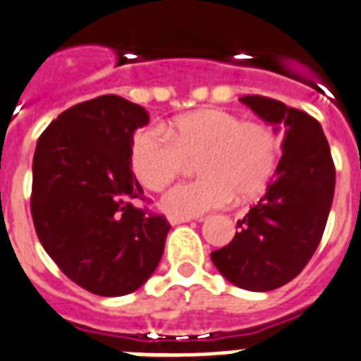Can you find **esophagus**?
Listing matches in <instances>:
<instances>
[{
	"label": "esophagus",
	"instance_id": "obj_1",
	"mask_svg": "<svg viewBox=\"0 0 361 361\" xmlns=\"http://www.w3.org/2000/svg\"><path fill=\"white\" fill-rule=\"evenodd\" d=\"M192 219H199V221H201L202 217H178V216L168 217V221L171 223V225H180V223H188V221H192Z\"/></svg>",
	"mask_w": 361,
	"mask_h": 361
}]
</instances>
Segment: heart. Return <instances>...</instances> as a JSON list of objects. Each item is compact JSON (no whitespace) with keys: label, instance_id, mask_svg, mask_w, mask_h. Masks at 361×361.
<instances>
[{"label":"heart","instance_id":"b5f03b06","mask_svg":"<svg viewBox=\"0 0 361 361\" xmlns=\"http://www.w3.org/2000/svg\"><path fill=\"white\" fill-rule=\"evenodd\" d=\"M281 144L275 130L243 121L221 109H201L166 125L149 127L133 140L130 164L147 190L162 192L197 160L201 177L169 190L162 208L169 216L199 217L228 207L234 195L249 197L269 183L279 164Z\"/></svg>","mask_w":361,"mask_h":361}]
</instances>
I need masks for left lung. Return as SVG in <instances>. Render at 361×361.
<instances>
[{
  "instance_id": "obj_1",
  "label": "left lung",
  "mask_w": 361,
  "mask_h": 361,
  "mask_svg": "<svg viewBox=\"0 0 361 361\" xmlns=\"http://www.w3.org/2000/svg\"><path fill=\"white\" fill-rule=\"evenodd\" d=\"M240 101L275 133L284 130L282 159L266 193L238 221L236 236L210 258L241 290L271 291L299 275L319 245L336 169L321 123L312 116L262 95Z\"/></svg>"
}]
</instances>
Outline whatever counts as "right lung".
<instances>
[{"label": "right lung", "instance_id": "obj_1", "mask_svg": "<svg viewBox=\"0 0 361 361\" xmlns=\"http://www.w3.org/2000/svg\"><path fill=\"white\" fill-rule=\"evenodd\" d=\"M144 106L101 95L64 110L38 138L31 214L38 240L68 279L101 297L149 281L171 225L136 208L144 190L130 168Z\"/></svg>", "mask_w": 361, "mask_h": 361}]
</instances>
